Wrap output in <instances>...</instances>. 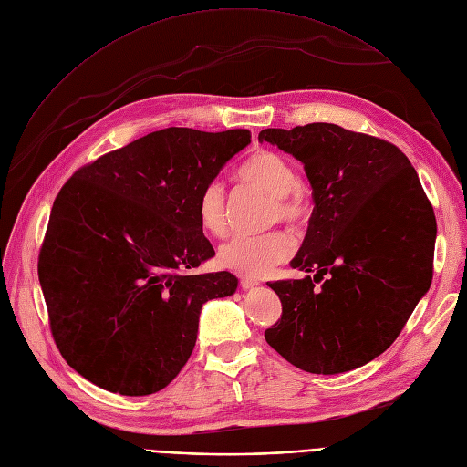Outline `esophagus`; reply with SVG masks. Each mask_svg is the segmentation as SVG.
<instances>
[{
	"mask_svg": "<svg viewBox=\"0 0 467 467\" xmlns=\"http://www.w3.org/2000/svg\"><path fill=\"white\" fill-rule=\"evenodd\" d=\"M238 282H240V287H242V289H254V287L259 285V282H257L255 278H250V276H246V275H240V276H238Z\"/></svg>",
	"mask_w": 467,
	"mask_h": 467,
	"instance_id": "obj_1",
	"label": "esophagus"
}]
</instances>
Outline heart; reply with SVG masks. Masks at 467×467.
<instances>
[{
    "mask_svg": "<svg viewBox=\"0 0 467 467\" xmlns=\"http://www.w3.org/2000/svg\"><path fill=\"white\" fill-rule=\"evenodd\" d=\"M238 178L271 194V217L275 221L280 219L289 225H303L310 217V192L282 155L257 151L238 168ZM199 219L202 229L213 236H225L229 231L225 187L221 182H210L202 189ZM293 252H296V240L284 231L234 234L219 248V261L246 276H265L275 266L285 263Z\"/></svg>",
    "mask_w": 467,
    "mask_h": 467,
    "instance_id": "heart-1",
    "label": "heart"
}]
</instances>
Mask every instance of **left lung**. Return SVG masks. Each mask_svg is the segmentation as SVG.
<instances>
[{"instance_id": "left-lung-1", "label": "left lung", "mask_w": 467, "mask_h": 467, "mask_svg": "<svg viewBox=\"0 0 467 467\" xmlns=\"http://www.w3.org/2000/svg\"><path fill=\"white\" fill-rule=\"evenodd\" d=\"M259 141L305 164L314 199L291 261L314 278L268 282L282 316L265 338L306 373L352 371L389 348L430 289L433 208L410 161L382 138L310 122L265 129Z\"/></svg>"}]
</instances>
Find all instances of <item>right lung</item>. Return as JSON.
Segmentation results:
<instances>
[{"mask_svg":"<svg viewBox=\"0 0 467 467\" xmlns=\"http://www.w3.org/2000/svg\"><path fill=\"white\" fill-rule=\"evenodd\" d=\"M250 138L170 127L64 183L37 275L57 348L81 377L120 396H150L178 377L202 305L238 285L227 271L187 273L215 255L201 192Z\"/></svg>","mask_w":467,"mask_h":467,"instance_id":"obj_1","label":"right lung"}]
</instances>
